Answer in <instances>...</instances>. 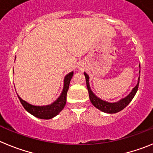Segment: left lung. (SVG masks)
<instances>
[{
    "instance_id": "left-lung-1",
    "label": "left lung",
    "mask_w": 153,
    "mask_h": 153,
    "mask_svg": "<svg viewBox=\"0 0 153 153\" xmlns=\"http://www.w3.org/2000/svg\"><path fill=\"white\" fill-rule=\"evenodd\" d=\"M85 79H86L87 88H88V94H89V97L90 100H91V103H92L94 106L96 107V108H97L98 109H100V110L102 111V112H105V113H116V112H120V111H122V109H125V107L131 102V101L132 100L133 98L134 97L135 94H136L137 91L138 90V86H139L140 77L139 78H138V82L137 84V85L134 88H133L131 92L128 94L126 97L120 100L118 102H107V101L102 100L100 98L97 97L93 93V91H91V87H90L89 85V76H88V75H87L85 72Z\"/></svg>"
}]
</instances>
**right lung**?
<instances>
[{
    "label": "right lung",
    "mask_w": 153,
    "mask_h": 153,
    "mask_svg": "<svg viewBox=\"0 0 153 153\" xmlns=\"http://www.w3.org/2000/svg\"><path fill=\"white\" fill-rule=\"evenodd\" d=\"M72 75H73V72H71L68 75H65V78H64V86L62 94L59 96V97L51 105L37 106V105H33L28 103L25 100H23L22 98L19 97V96L18 95L19 99L21 103L23 105L25 110L34 116L41 118V119L53 118L56 115H58L65 107V103H66L67 92H68L70 81L72 79Z\"/></svg>",
    "instance_id": "1"
}]
</instances>
